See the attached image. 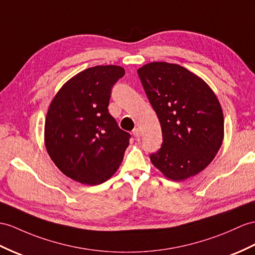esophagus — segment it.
<instances>
[{
	"label": "esophagus",
	"instance_id": "obj_1",
	"mask_svg": "<svg viewBox=\"0 0 255 255\" xmlns=\"http://www.w3.org/2000/svg\"><path fill=\"white\" fill-rule=\"evenodd\" d=\"M133 135L135 136V137H139V136L141 135V131L139 128H136L133 129Z\"/></svg>",
	"mask_w": 255,
	"mask_h": 255
}]
</instances>
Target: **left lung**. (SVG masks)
<instances>
[{"instance_id":"1","label":"left lung","mask_w":255,"mask_h":255,"mask_svg":"<svg viewBox=\"0 0 255 255\" xmlns=\"http://www.w3.org/2000/svg\"><path fill=\"white\" fill-rule=\"evenodd\" d=\"M137 73L162 131L161 148L150 154L152 164L172 181L198 174L224 137V117L213 91L175 64L150 63Z\"/></svg>"}]
</instances>
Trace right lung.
I'll return each instance as SVG.
<instances>
[{
  "label": "right lung",
  "mask_w": 255,
  "mask_h": 255,
  "mask_svg": "<svg viewBox=\"0 0 255 255\" xmlns=\"http://www.w3.org/2000/svg\"><path fill=\"white\" fill-rule=\"evenodd\" d=\"M119 66H96L77 74L51 103L45 146L65 175L98 185L114 175L131 138L109 114L111 91L124 76Z\"/></svg>",
  "instance_id": "add662e5"
}]
</instances>
